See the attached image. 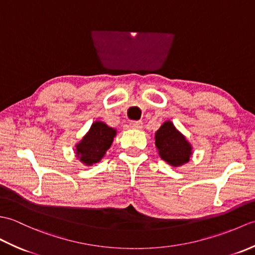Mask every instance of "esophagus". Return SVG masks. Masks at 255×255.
<instances>
[{
	"mask_svg": "<svg viewBox=\"0 0 255 255\" xmlns=\"http://www.w3.org/2000/svg\"><path fill=\"white\" fill-rule=\"evenodd\" d=\"M130 126L133 129H142V122H131Z\"/></svg>",
	"mask_w": 255,
	"mask_h": 255,
	"instance_id": "1",
	"label": "esophagus"
}]
</instances>
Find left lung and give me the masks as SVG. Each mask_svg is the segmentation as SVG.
Returning <instances> with one entry per match:
<instances>
[{"label":"left lung","mask_w":255,"mask_h":255,"mask_svg":"<svg viewBox=\"0 0 255 255\" xmlns=\"http://www.w3.org/2000/svg\"><path fill=\"white\" fill-rule=\"evenodd\" d=\"M155 147L162 160L172 166L187 163L192 155V145L171 122H165L155 132Z\"/></svg>","instance_id":"1"}]
</instances>
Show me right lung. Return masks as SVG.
I'll list each match as a JSON object with an SVG mask.
<instances>
[{
  "instance_id": "add662e5",
  "label": "right lung",
  "mask_w": 255,
  "mask_h": 255,
  "mask_svg": "<svg viewBox=\"0 0 255 255\" xmlns=\"http://www.w3.org/2000/svg\"><path fill=\"white\" fill-rule=\"evenodd\" d=\"M115 136L116 129L108 127L103 122H95L92 124L89 132L75 145V153L83 164L93 165L105 155Z\"/></svg>"
}]
</instances>
